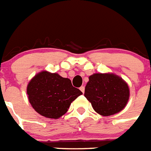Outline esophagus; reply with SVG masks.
I'll use <instances>...</instances> for the list:
<instances>
[{
  "mask_svg": "<svg viewBox=\"0 0 151 151\" xmlns=\"http://www.w3.org/2000/svg\"><path fill=\"white\" fill-rule=\"evenodd\" d=\"M79 90H81L82 92H83V93H84V91H85V87H84V86H81V87L79 88Z\"/></svg>",
  "mask_w": 151,
  "mask_h": 151,
  "instance_id": "esophagus-1",
  "label": "esophagus"
}]
</instances>
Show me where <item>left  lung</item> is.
<instances>
[{
    "instance_id": "8db88e82",
    "label": "left lung",
    "mask_w": 151,
    "mask_h": 151,
    "mask_svg": "<svg viewBox=\"0 0 151 151\" xmlns=\"http://www.w3.org/2000/svg\"><path fill=\"white\" fill-rule=\"evenodd\" d=\"M84 96L96 113L110 116L125 108L129 99V88L122 77L114 73H94L89 77Z\"/></svg>"
}]
</instances>
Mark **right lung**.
Listing matches in <instances>:
<instances>
[{
    "mask_svg": "<svg viewBox=\"0 0 151 151\" xmlns=\"http://www.w3.org/2000/svg\"><path fill=\"white\" fill-rule=\"evenodd\" d=\"M28 99L32 108L42 116L58 119L68 111L71 103L83 93L72 86L68 78L42 71L28 83Z\"/></svg>",
    "mask_w": 151,
    "mask_h": 151,
    "instance_id": "1",
    "label": "right lung"
}]
</instances>
